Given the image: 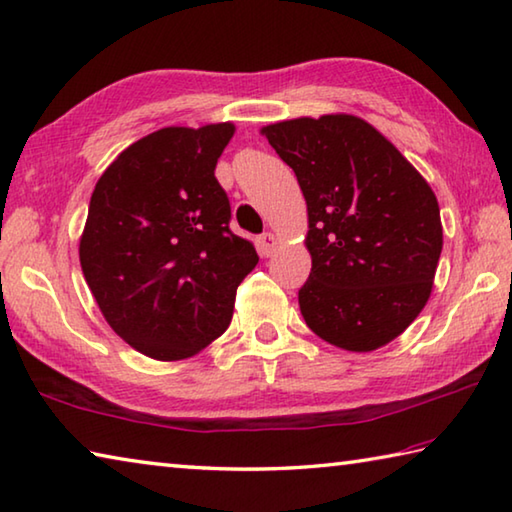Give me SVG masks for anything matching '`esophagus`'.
<instances>
[{"label":"esophagus","mask_w":512,"mask_h":512,"mask_svg":"<svg viewBox=\"0 0 512 512\" xmlns=\"http://www.w3.org/2000/svg\"><path fill=\"white\" fill-rule=\"evenodd\" d=\"M257 246H259V253L264 257H271L277 248V239L273 232H264V235L257 237Z\"/></svg>","instance_id":"esophagus-1"}]
</instances>
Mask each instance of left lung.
I'll use <instances>...</instances> for the list:
<instances>
[{"mask_svg": "<svg viewBox=\"0 0 512 512\" xmlns=\"http://www.w3.org/2000/svg\"><path fill=\"white\" fill-rule=\"evenodd\" d=\"M262 134L306 201L311 275L297 295L306 327L347 351L385 347L430 300L443 248L432 188L358 116L282 120Z\"/></svg>", "mask_w": 512, "mask_h": 512, "instance_id": "1", "label": "left lung"}]
</instances>
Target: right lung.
<instances>
[{
  "label": "right lung",
  "mask_w": 512,
  "mask_h": 512,
  "mask_svg": "<svg viewBox=\"0 0 512 512\" xmlns=\"http://www.w3.org/2000/svg\"><path fill=\"white\" fill-rule=\"evenodd\" d=\"M235 125L163 127L116 156L96 183L80 266L102 315L129 347L172 362L228 329L259 257L230 230L215 167Z\"/></svg>",
  "instance_id": "obj_1"
}]
</instances>
